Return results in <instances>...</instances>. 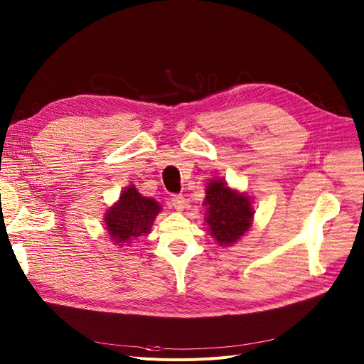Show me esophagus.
<instances>
[{"label":"esophagus","instance_id":"34e87169","mask_svg":"<svg viewBox=\"0 0 364 364\" xmlns=\"http://www.w3.org/2000/svg\"><path fill=\"white\" fill-rule=\"evenodd\" d=\"M171 203L177 209V211H183L186 206V198L183 195H174L171 198Z\"/></svg>","mask_w":364,"mask_h":364}]
</instances>
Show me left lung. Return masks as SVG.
<instances>
[{"instance_id":"1","label":"left lung","mask_w":364,"mask_h":364,"mask_svg":"<svg viewBox=\"0 0 364 364\" xmlns=\"http://www.w3.org/2000/svg\"><path fill=\"white\" fill-rule=\"evenodd\" d=\"M205 206L209 232L220 245H230L239 240L252 224L254 211L245 195H239L221 180L208 184Z\"/></svg>"}]
</instances>
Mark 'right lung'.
Returning <instances> with one entry per match:
<instances>
[{"label": "right lung", "mask_w": 364, "mask_h": 364, "mask_svg": "<svg viewBox=\"0 0 364 364\" xmlns=\"http://www.w3.org/2000/svg\"><path fill=\"white\" fill-rule=\"evenodd\" d=\"M159 211L156 200L141 196L134 186L127 187L119 202L109 209L105 218L110 239L121 246L127 240L149 233Z\"/></svg>", "instance_id": "right-lung-1"}]
</instances>
